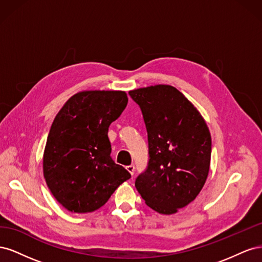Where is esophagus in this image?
Wrapping results in <instances>:
<instances>
[{
  "mask_svg": "<svg viewBox=\"0 0 262 262\" xmlns=\"http://www.w3.org/2000/svg\"><path fill=\"white\" fill-rule=\"evenodd\" d=\"M134 169H136V167H134L133 165H129V166H126V170H128L131 175H133L134 173Z\"/></svg>",
  "mask_w": 262,
  "mask_h": 262,
  "instance_id": "34e87169",
  "label": "esophagus"
}]
</instances>
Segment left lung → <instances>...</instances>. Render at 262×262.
Wrapping results in <instances>:
<instances>
[{
    "mask_svg": "<svg viewBox=\"0 0 262 262\" xmlns=\"http://www.w3.org/2000/svg\"><path fill=\"white\" fill-rule=\"evenodd\" d=\"M129 94L142 110L148 139V166L136 180L137 190L150 209L175 214L207 181L210 130L199 110L173 86L158 84Z\"/></svg>",
    "mask_w": 262,
    "mask_h": 262,
    "instance_id": "obj_1",
    "label": "left lung"
}]
</instances>
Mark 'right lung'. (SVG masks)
<instances>
[{
	"label": "right lung",
	"instance_id": "right-lung-1",
	"mask_svg": "<svg viewBox=\"0 0 262 262\" xmlns=\"http://www.w3.org/2000/svg\"><path fill=\"white\" fill-rule=\"evenodd\" d=\"M128 104L123 91H83L55 116L43 152V177L63 208L94 212L130 172L112 157L108 128Z\"/></svg>",
	"mask_w": 262,
	"mask_h": 262
}]
</instances>
